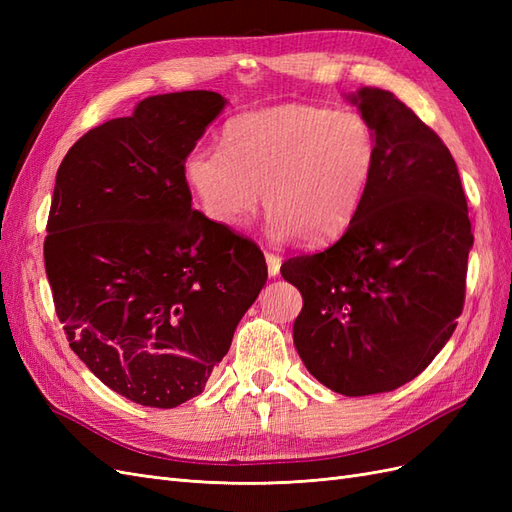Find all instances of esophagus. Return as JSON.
I'll return each mask as SVG.
<instances>
[{"label": "esophagus", "mask_w": 512, "mask_h": 512, "mask_svg": "<svg viewBox=\"0 0 512 512\" xmlns=\"http://www.w3.org/2000/svg\"><path fill=\"white\" fill-rule=\"evenodd\" d=\"M265 258H267V269H269V275H271V277H275L277 273H280L282 258L277 256V254H273V252H267V254H265Z\"/></svg>", "instance_id": "1"}]
</instances>
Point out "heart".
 Returning <instances> with one entry per match:
<instances>
[{"label":"heart","mask_w":512,"mask_h":512,"mask_svg":"<svg viewBox=\"0 0 512 512\" xmlns=\"http://www.w3.org/2000/svg\"><path fill=\"white\" fill-rule=\"evenodd\" d=\"M378 158V134L363 113L288 102L232 117L222 149L194 147L183 177L215 224L243 226L262 190L273 239L320 245L352 222Z\"/></svg>","instance_id":"1"}]
</instances>
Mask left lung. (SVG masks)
<instances>
[{
    "label": "left lung",
    "instance_id": "1",
    "mask_svg": "<svg viewBox=\"0 0 512 512\" xmlns=\"http://www.w3.org/2000/svg\"><path fill=\"white\" fill-rule=\"evenodd\" d=\"M348 100L378 134L374 181L342 237L280 271L303 294L292 337L307 371L361 397L410 382L451 339L474 237L442 138L391 91Z\"/></svg>",
    "mask_w": 512,
    "mask_h": 512
}]
</instances>
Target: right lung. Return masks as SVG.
Masks as SVG:
<instances>
[{"label": "right lung", "instance_id": "add662e5", "mask_svg": "<svg viewBox=\"0 0 512 512\" xmlns=\"http://www.w3.org/2000/svg\"><path fill=\"white\" fill-rule=\"evenodd\" d=\"M226 100L177 91L89 130L61 162L44 267L70 348L149 408L203 393L267 284L260 247L192 209L183 160Z\"/></svg>", "mask_w": 512, "mask_h": 512}]
</instances>
